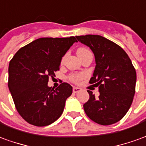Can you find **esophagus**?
Masks as SVG:
<instances>
[{
	"mask_svg": "<svg viewBox=\"0 0 146 146\" xmlns=\"http://www.w3.org/2000/svg\"><path fill=\"white\" fill-rule=\"evenodd\" d=\"M81 91V89L80 88H76V87H74L73 88V93H78Z\"/></svg>",
	"mask_w": 146,
	"mask_h": 146,
	"instance_id": "obj_1",
	"label": "esophagus"
}]
</instances>
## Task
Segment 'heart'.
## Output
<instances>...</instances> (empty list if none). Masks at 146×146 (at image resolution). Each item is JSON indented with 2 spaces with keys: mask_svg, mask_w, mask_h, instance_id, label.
Here are the masks:
<instances>
[{
  "mask_svg": "<svg viewBox=\"0 0 146 146\" xmlns=\"http://www.w3.org/2000/svg\"><path fill=\"white\" fill-rule=\"evenodd\" d=\"M87 51H88V49H85V48H80V49L77 50V54H78V55H80V54H84V53H85ZM84 77V74H81V73H78V74L73 73V74H70L68 78H69V80H70V81H72L73 83L78 84Z\"/></svg>",
  "mask_w": 146,
  "mask_h": 146,
  "instance_id": "1",
  "label": "heart"
}]
</instances>
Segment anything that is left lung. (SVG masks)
<instances>
[{
  "label": "left lung",
  "mask_w": 146,
  "mask_h": 146,
  "mask_svg": "<svg viewBox=\"0 0 146 146\" xmlns=\"http://www.w3.org/2000/svg\"><path fill=\"white\" fill-rule=\"evenodd\" d=\"M95 54L96 66L90 83L98 87L99 96L88 90L84 105L87 116L101 125L122 119L131 106L135 93L136 71L130 58L119 45L99 35L76 36Z\"/></svg>",
  "instance_id": "1"
}]
</instances>
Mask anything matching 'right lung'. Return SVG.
<instances>
[{
	"label": "right lung",
	"instance_id": "right-lung-1",
	"mask_svg": "<svg viewBox=\"0 0 146 146\" xmlns=\"http://www.w3.org/2000/svg\"><path fill=\"white\" fill-rule=\"evenodd\" d=\"M74 42L76 36L36 39L21 48L10 61L8 88L18 113L27 123L48 126L62 115L73 88L62 83L54 89L48 82L55 76L62 58Z\"/></svg>",
	"mask_w": 146,
	"mask_h": 146
}]
</instances>
